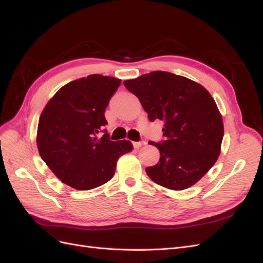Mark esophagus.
<instances>
[{
	"mask_svg": "<svg viewBox=\"0 0 263 263\" xmlns=\"http://www.w3.org/2000/svg\"><path fill=\"white\" fill-rule=\"evenodd\" d=\"M145 144H146L145 141H135V142H133V146H134V148L138 149V148H140L142 145H145Z\"/></svg>",
	"mask_w": 263,
	"mask_h": 263,
	"instance_id": "esophagus-1",
	"label": "esophagus"
}]
</instances>
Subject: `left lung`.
I'll list each match as a JSON object with an SVG mask.
<instances>
[{
	"mask_svg": "<svg viewBox=\"0 0 263 263\" xmlns=\"http://www.w3.org/2000/svg\"><path fill=\"white\" fill-rule=\"evenodd\" d=\"M150 122L160 119L164 139L149 145L160 159L148 166V177L166 189L185 190L201 180L216 162L224 125L216 103L202 85L165 71H154L126 80Z\"/></svg>",
	"mask_w": 263,
	"mask_h": 263,
	"instance_id": "obj_1",
	"label": "left lung"
}]
</instances>
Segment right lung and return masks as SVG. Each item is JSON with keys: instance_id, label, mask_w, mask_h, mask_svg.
I'll return each mask as SVG.
<instances>
[{"instance_id": "right-lung-1", "label": "right lung", "mask_w": 263, "mask_h": 263, "mask_svg": "<svg viewBox=\"0 0 263 263\" xmlns=\"http://www.w3.org/2000/svg\"><path fill=\"white\" fill-rule=\"evenodd\" d=\"M119 85L116 78L91 74L62 86L45 106L38 151L65 184L80 191L104 184L113 178L117 159L133 149L128 140H110L104 129L105 108Z\"/></svg>"}]
</instances>
